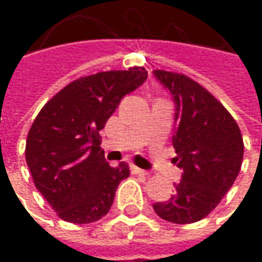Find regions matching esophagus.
Wrapping results in <instances>:
<instances>
[{"mask_svg": "<svg viewBox=\"0 0 262 262\" xmlns=\"http://www.w3.org/2000/svg\"><path fill=\"white\" fill-rule=\"evenodd\" d=\"M132 172H133V174H139V176H148V174H150L148 171L137 168V167H132Z\"/></svg>", "mask_w": 262, "mask_h": 262, "instance_id": "34e87169", "label": "esophagus"}]
</instances>
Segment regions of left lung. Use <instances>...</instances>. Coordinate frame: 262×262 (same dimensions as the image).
I'll list each match as a JSON object with an SVG mask.
<instances>
[{
    "label": "left lung",
    "instance_id": "left-lung-1",
    "mask_svg": "<svg viewBox=\"0 0 262 262\" xmlns=\"http://www.w3.org/2000/svg\"><path fill=\"white\" fill-rule=\"evenodd\" d=\"M176 103L174 161L182 170L176 193L153 209L161 219L187 225L206 217L236 181L244 154L240 127L227 109L189 77L154 70Z\"/></svg>",
    "mask_w": 262,
    "mask_h": 262
}]
</instances>
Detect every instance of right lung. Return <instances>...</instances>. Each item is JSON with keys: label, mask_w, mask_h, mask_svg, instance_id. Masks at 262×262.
Here are the masks:
<instances>
[{"label": "right lung", "mask_w": 262, "mask_h": 262, "mask_svg": "<svg viewBox=\"0 0 262 262\" xmlns=\"http://www.w3.org/2000/svg\"><path fill=\"white\" fill-rule=\"evenodd\" d=\"M147 80L143 67L81 77L57 92L37 114L26 139V164L37 191L66 222H97L114 203L125 161L111 167L99 147L122 98Z\"/></svg>", "instance_id": "1"}]
</instances>
